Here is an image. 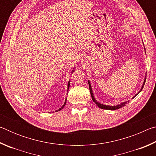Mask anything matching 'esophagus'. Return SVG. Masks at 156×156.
I'll return each instance as SVG.
<instances>
[{
	"instance_id": "34e87169",
	"label": "esophagus",
	"mask_w": 156,
	"mask_h": 156,
	"mask_svg": "<svg viewBox=\"0 0 156 156\" xmlns=\"http://www.w3.org/2000/svg\"><path fill=\"white\" fill-rule=\"evenodd\" d=\"M83 62H84V61H85V60H84V59H83Z\"/></svg>"
}]
</instances>
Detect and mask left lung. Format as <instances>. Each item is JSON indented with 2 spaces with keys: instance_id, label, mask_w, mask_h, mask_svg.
Returning <instances> with one entry per match:
<instances>
[{
  "instance_id": "obj_1",
  "label": "left lung",
  "mask_w": 156,
  "mask_h": 156,
  "mask_svg": "<svg viewBox=\"0 0 156 156\" xmlns=\"http://www.w3.org/2000/svg\"><path fill=\"white\" fill-rule=\"evenodd\" d=\"M147 77V76H146ZM146 77H145V79H144V83H143V85H142V88L140 89V91L139 92H140L142 91V88H143V87L144 85V83L145 82H146ZM88 83H89V91H90V93H91V98H92V100H93V101L96 103V105H97L100 108H101V109H108V110H115V109H120V108L124 106H125V105H126L128 103V102H129V101L128 100V101L126 102H122V103H121L120 105H116V106H109V105H102V104H100L99 103V102H97V100L95 99L94 96H93V92H92V89H91V84H90V82H89V80L88 81ZM138 92V93H139ZM138 94H137L136 96H137L138 95ZM134 96V97H135ZM133 97V98H134Z\"/></svg>"
}]
</instances>
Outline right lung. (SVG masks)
I'll return each instance as SVG.
<instances>
[{
	"label": "right lung",
	"mask_w": 156,
	"mask_h": 156,
	"mask_svg": "<svg viewBox=\"0 0 156 156\" xmlns=\"http://www.w3.org/2000/svg\"><path fill=\"white\" fill-rule=\"evenodd\" d=\"M70 83V81H69V82H68V89H69V85H70V83ZM66 101H67V99H66V100H65V103H64V105H62V107L61 108H60V109H59L58 110H57V111H56V112H58V111H60V110H61V109H62V108L65 107V105H66Z\"/></svg>",
	"instance_id": "right-lung-1"
}]
</instances>
